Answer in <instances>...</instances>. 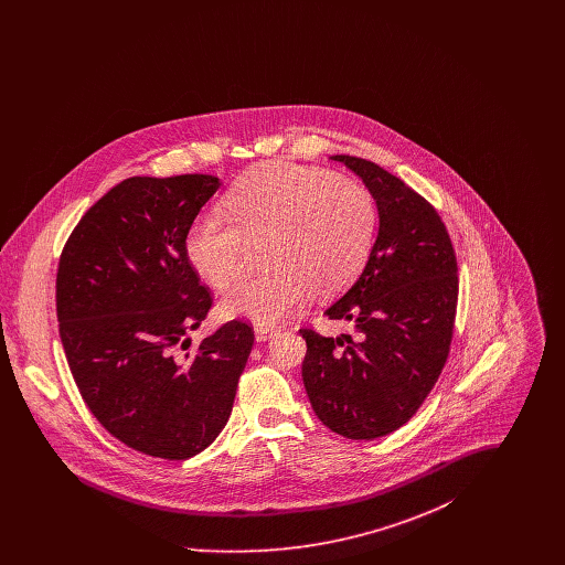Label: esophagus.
Returning a JSON list of instances; mask_svg holds the SVG:
<instances>
[{
  "label": "esophagus",
  "instance_id": "esophagus-1",
  "mask_svg": "<svg viewBox=\"0 0 565 565\" xmlns=\"http://www.w3.org/2000/svg\"><path fill=\"white\" fill-rule=\"evenodd\" d=\"M254 334H256V341H269L273 337H277L279 334V328H275V326H265V323H258L256 328H254Z\"/></svg>",
  "mask_w": 565,
  "mask_h": 565
}]
</instances>
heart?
Returning <instances> with one entry per match:
<instances>
[{"instance_id":"b5f03b06","label":"heart","mask_w":565,"mask_h":565,"mask_svg":"<svg viewBox=\"0 0 565 565\" xmlns=\"http://www.w3.org/2000/svg\"><path fill=\"white\" fill-rule=\"evenodd\" d=\"M224 215L199 214L184 249L192 269L217 290L243 269L249 243L265 242V270L237 281L224 311L275 323L302 305L309 290L337 295L366 267L379 210L373 192L322 169L275 162L245 175L224 201Z\"/></svg>"}]
</instances>
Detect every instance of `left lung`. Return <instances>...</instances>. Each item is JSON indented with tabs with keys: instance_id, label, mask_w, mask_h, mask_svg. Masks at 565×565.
<instances>
[{
	"instance_id": "8db88e82",
	"label": "left lung",
	"mask_w": 565,
	"mask_h": 565,
	"mask_svg": "<svg viewBox=\"0 0 565 565\" xmlns=\"http://www.w3.org/2000/svg\"><path fill=\"white\" fill-rule=\"evenodd\" d=\"M379 210V233L358 281L326 309L353 337L311 328L302 381L326 428L373 440L404 426L447 362L457 309V260L445 222L401 178L366 159L337 154Z\"/></svg>"
}]
</instances>
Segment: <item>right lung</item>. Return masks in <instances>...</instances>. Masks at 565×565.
<instances>
[{"instance_id":"add662e5","label":"right lung","mask_w":565,"mask_h":565,"mask_svg":"<svg viewBox=\"0 0 565 565\" xmlns=\"http://www.w3.org/2000/svg\"><path fill=\"white\" fill-rule=\"evenodd\" d=\"M220 189L214 175L129 178L72 231L56 270V318L90 413L146 456L189 459L226 426L254 345L233 320L199 341L189 330L214 298L186 258L190 222Z\"/></svg>"}]
</instances>
